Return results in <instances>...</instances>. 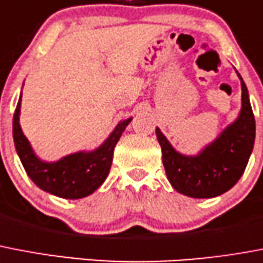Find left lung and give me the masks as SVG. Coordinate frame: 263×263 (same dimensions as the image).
I'll return each instance as SVG.
<instances>
[{"label":"left lung","instance_id":"8db88e82","mask_svg":"<svg viewBox=\"0 0 263 263\" xmlns=\"http://www.w3.org/2000/svg\"><path fill=\"white\" fill-rule=\"evenodd\" d=\"M238 76L241 81L240 115L198 156L178 153L156 129L167 178L182 194L193 198L217 197L234 187L245 172L255 140V119L247 87Z\"/></svg>","mask_w":263,"mask_h":263}]
</instances>
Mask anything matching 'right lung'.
<instances>
[{"mask_svg": "<svg viewBox=\"0 0 263 263\" xmlns=\"http://www.w3.org/2000/svg\"><path fill=\"white\" fill-rule=\"evenodd\" d=\"M20 102L22 96L13 115V140L27 175L37 187L61 198L77 199L92 194L108 175L115 145L132 118L119 122L104 144L93 152L73 153L55 163H45L35 156L23 134L18 123Z\"/></svg>", "mask_w": 263, "mask_h": 263, "instance_id": "1", "label": "right lung"}]
</instances>
